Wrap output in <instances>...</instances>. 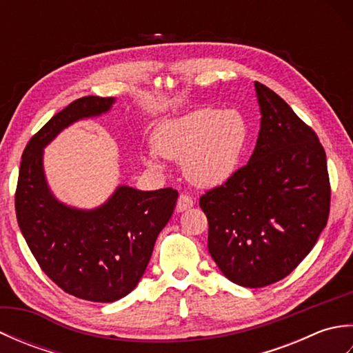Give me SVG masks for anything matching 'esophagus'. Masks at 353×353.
I'll return each instance as SVG.
<instances>
[{"label":"esophagus","mask_w":353,"mask_h":353,"mask_svg":"<svg viewBox=\"0 0 353 353\" xmlns=\"http://www.w3.org/2000/svg\"><path fill=\"white\" fill-rule=\"evenodd\" d=\"M194 203H196V201H194V199L190 197L188 194H181V196H179V199H177L176 211L177 212H183V211H186V209L192 208Z\"/></svg>","instance_id":"obj_1"}]
</instances>
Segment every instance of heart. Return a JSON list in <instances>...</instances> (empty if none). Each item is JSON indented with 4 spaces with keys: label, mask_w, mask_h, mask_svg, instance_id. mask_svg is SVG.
<instances>
[{
    "label": "heart",
    "mask_w": 353,
    "mask_h": 353,
    "mask_svg": "<svg viewBox=\"0 0 353 353\" xmlns=\"http://www.w3.org/2000/svg\"><path fill=\"white\" fill-rule=\"evenodd\" d=\"M247 129L235 110L197 109L167 119L153 133L154 153L145 161L157 167V157L182 162L185 177L192 185L216 186L232 176L245 144Z\"/></svg>",
    "instance_id": "1"
}]
</instances>
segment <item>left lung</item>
I'll return each instance as SVG.
<instances>
[{
    "label": "left lung",
    "instance_id": "8db88e82",
    "mask_svg": "<svg viewBox=\"0 0 353 353\" xmlns=\"http://www.w3.org/2000/svg\"><path fill=\"white\" fill-rule=\"evenodd\" d=\"M261 129L250 161L206 191L208 249L223 274L247 288L287 277L316 245L331 209L326 153L279 95L254 81Z\"/></svg>",
    "mask_w": 353,
    "mask_h": 353
}]
</instances>
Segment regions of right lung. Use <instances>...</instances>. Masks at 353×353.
I'll list each match as a JSON object with an SVG mask.
<instances>
[{
    "label": "right lung",
    "mask_w": 353,
    "mask_h": 353,
    "mask_svg": "<svg viewBox=\"0 0 353 353\" xmlns=\"http://www.w3.org/2000/svg\"><path fill=\"white\" fill-rule=\"evenodd\" d=\"M112 97H83L33 134L22 153L14 209L19 229L42 272L59 288L89 302H115L137 287L179 192L118 186L106 203L70 208L56 200L43 176V147L77 119L101 115Z\"/></svg>",
    "instance_id": "obj_1"
}]
</instances>
